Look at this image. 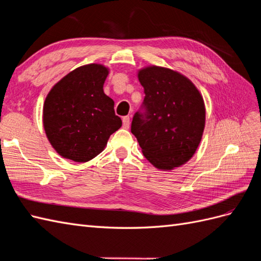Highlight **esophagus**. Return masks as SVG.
<instances>
[{
    "instance_id": "obj_1",
    "label": "esophagus",
    "mask_w": 261,
    "mask_h": 261,
    "mask_svg": "<svg viewBox=\"0 0 261 261\" xmlns=\"http://www.w3.org/2000/svg\"><path fill=\"white\" fill-rule=\"evenodd\" d=\"M122 125H123L124 129H129V126H130V118L128 116L122 118Z\"/></svg>"
}]
</instances>
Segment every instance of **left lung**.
<instances>
[{
  "label": "left lung",
  "mask_w": 261,
  "mask_h": 261,
  "mask_svg": "<svg viewBox=\"0 0 261 261\" xmlns=\"http://www.w3.org/2000/svg\"><path fill=\"white\" fill-rule=\"evenodd\" d=\"M138 78L145 97L131 132L153 166L163 171L179 168L194 155L202 140L204 99L188 77L165 67H144Z\"/></svg>",
  "instance_id": "obj_1"
}]
</instances>
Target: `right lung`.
Returning a JSON list of instances; mask_svg holds the SVG:
<instances>
[{
  "instance_id": "add662e5",
  "label": "right lung",
  "mask_w": 261,
  "mask_h": 261,
  "mask_svg": "<svg viewBox=\"0 0 261 261\" xmlns=\"http://www.w3.org/2000/svg\"><path fill=\"white\" fill-rule=\"evenodd\" d=\"M109 68L101 64L80 66L53 86L43 107V125L59 155L84 163L106 148L121 128L113 100L103 92Z\"/></svg>"
}]
</instances>
